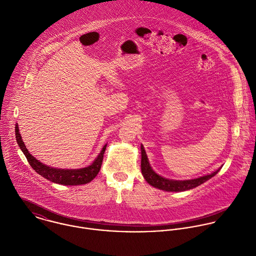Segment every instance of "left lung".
Returning <instances> with one entry per match:
<instances>
[{
  "label": "left lung",
  "instance_id": "1",
  "mask_svg": "<svg viewBox=\"0 0 256 256\" xmlns=\"http://www.w3.org/2000/svg\"><path fill=\"white\" fill-rule=\"evenodd\" d=\"M140 152H142V174L144 178V180L148 182V184H150L152 186L156 188L158 190H164V192H186V190H192L200 184H202L204 182H208V180H210L212 178H214L222 166H220L218 170H216V172L196 178H192V180H170V178H166L160 174H158L150 166L146 152L144 150V146H140Z\"/></svg>",
  "mask_w": 256,
  "mask_h": 256
}]
</instances>
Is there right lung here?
<instances>
[{
  "label": "right lung",
  "instance_id": "right-lung-1",
  "mask_svg": "<svg viewBox=\"0 0 256 256\" xmlns=\"http://www.w3.org/2000/svg\"><path fill=\"white\" fill-rule=\"evenodd\" d=\"M16 142L20 148V150L24 152V156L26 158L30 166L34 168L36 172H38L40 176L42 178H46L48 180L58 184H62V186H80V184H86L90 182H92L98 174L102 162L104 160V154L106 148V144L102 148L100 152L96 156V158L88 166L82 168H76V170H64V168H52L44 164L42 162H38L36 158L32 156L28 150H26L20 134L18 132V124H16Z\"/></svg>",
  "mask_w": 256,
  "mask_h": 256
}]
</instances>
